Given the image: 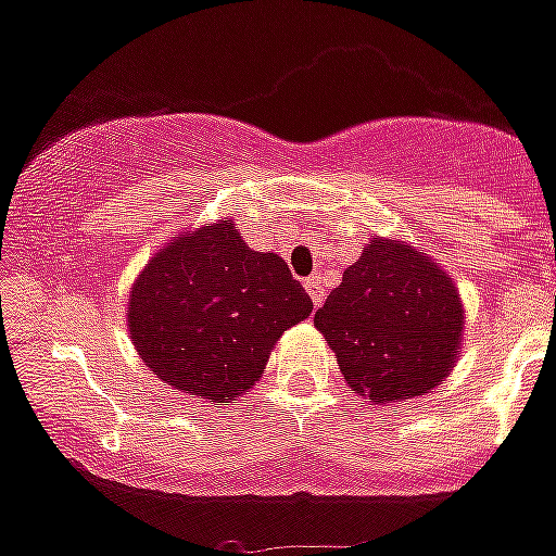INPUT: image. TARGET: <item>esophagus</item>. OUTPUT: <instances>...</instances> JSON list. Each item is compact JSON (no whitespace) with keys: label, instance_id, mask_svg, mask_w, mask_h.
I'll list each match as a JSON object with an SVG mask.
<instances>
[{"label":"esophagus","instance_id":"1","mask_svg":"<svg viewBox=\"0 0 556 556\" xmlns=\"http://www.w3.org/2000/svg\"><path fill=\"white\" fill-rule=\"evenodd\" d=\"M305 291H308V296H312L314 305H323V300H326V288H323L320 277L305 279Z\"/></svg>","mask_w":556,"mask_h":556}]
</instances>
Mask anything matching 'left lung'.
Masks as SVG:
<instances>
[{
  "instance_id": "left-lung-1",
  "label": "left lung",
  "mask_w": 556,
  "mask_h": 556,
  "mask_svg": "<svg viewBox=\"0 0 556 556\" xmlns=\"http://www.w3.org/2000/svg\"><path fill=\"white\" fill-rule=\"evenodd\" d=\"M352 392L371 404L418 397L447 378L465 343L456 282L430 253L371 236L314 314Z\"/></svg>"
}]
</instances>
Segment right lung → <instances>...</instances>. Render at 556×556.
I'll return each mask as SVG.
<instances>
[{
  "mask_svg": "<svg viewBox=\"0 0 556 556\" xmlns=\"http://www.w3.org/2000/svg\"><path fill=\"white\" fill-rule=\"evenodd\" d=\"M312 308L279 253L251 251L233 218H218L152 253L129 288L126 329L164 387L233 404Z\"/></svg>",
  "mask_w": 556,
  "mask_h": 556,
  "instance_id": "obj_1",
  "label": "right lung"
}]
</instances>
